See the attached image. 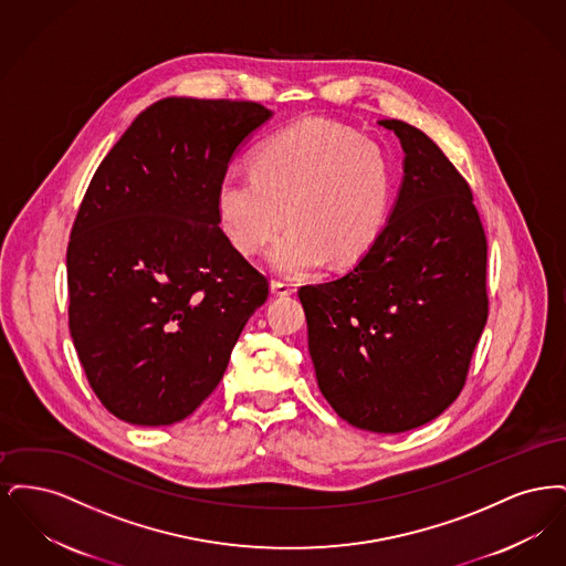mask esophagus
Returning <instances> with one entry per match:
<instances>
[{
  "mask_svg": "<svg viewBox=\"0 0 566 566\" xmlns=\"http://www.w3.org/2000/svg\"><path fill=\"white\" fill-rule=\"evenodd\" d=\"M271 295L275 296H289L295 293V286L289 284V282H280V280H273L271 282Z\"/></svg>",
  "mask_w": 566,
  "mask_h": 566,
  "instance_id": "1",
  "label": "esophagus"
}]
</instances>
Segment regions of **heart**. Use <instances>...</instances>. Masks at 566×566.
<instances>
[{"label": "heart", "mask_w": 566, "mask_h": 566, "mask_svg": "<svg viewBox=\"0 0 566 566\" xmlns=\"http://www.w3.org/2000/svg\"><path fill=\"white\" fill-rule=\"evenodd\" d=\"M390 157L367 135L328 120H301L268 137L252 174L227 171L216 189L218 222L243 256L268 254L282 275L352 263L376 243L392 206Z\"/></svg>", "instance_id": "obj_1"}]
</instances>
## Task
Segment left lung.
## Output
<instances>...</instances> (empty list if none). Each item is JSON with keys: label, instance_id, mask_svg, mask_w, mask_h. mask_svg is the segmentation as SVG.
<instances>
[{"label": "left lung", "instance_id": "left-lung-1", "mask_svg": "<svg viewBox=\"0 0 566 566\" xmlns=\"http://www.w3.org/2000/svg\"><path fill=\"white\" fill-rule=\"evenodd\" d=\"M403 182L376 243L346 275L298 289L321 392L352 427L418 429L457 401L488 318L484 227L431 137L379 120Z\"/></svg>", "mask_w": 566, "mask_h": 566}]
</instances>
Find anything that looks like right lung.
Returning <instances> with one entry per match:
<instances>
[{
    "label": "right lung",
    "instance_id": "add662e5",
    "mask_svg": "<svg viewBox=\"0 0 566 566\" xmlns=\"http://www.w3.org/2000/svg\"><path fill=\"white\" fill-rule=\"evenodd\" d=\"M271 114L254 102L165 97L84 192L67 245L70 333L93 392L129 424L190 416L268 301V277L218 227L216 189Z\"/></svg>",
    "mask_w": 566,
    "mask_h": 566
}]
</instances>
